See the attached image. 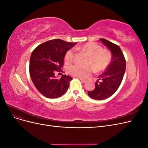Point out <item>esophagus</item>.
<instances>
[{"mask_svg":"<svg viewBox=\"0 0 148 148\" xmlns=\"http://www.w3.org/2000/svg\"><path fill=\"white\" fill-rule=\"evenodd\" d=\"M80 80H81V82H83V83H86V80H85V79H82V78H79Z\"/></svg>","mask_w":148,"mask_h":148,"instance_id":"1","label":"esophagus"}]
</instances>
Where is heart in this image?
Here are the masks:
<instances>
[{"label": "heart", "mask_w": 148, "mask_h": 148, "mask_svg": "<svg viewBox=\"0 0 148 148\" xmlns=\"http://www.w3.org/2000/svg\"><path fill=\"white\" fill-rule=\"evenodd\" d=\"M78 49L85 52L89 56L88 65H90L96 71H102L106 70L111 61L112 56L110 52L108 51H104L100 45L95 42H87ZM74 57L75 52L73 50L69 49L65 54V62L66 64L71 63L73 60ZM68 71L74 77L86 78L91 74L92 69L90 66L73 65L69 67Z\"/></svg>", "instance_id": "heart-1"}]
</instances>
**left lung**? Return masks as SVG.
Here are the masks:
<instances>
[{
  "mask_svg": "<svg viewBox=\"0 0 148 148\" xmlns=\"http://www.w3.org/2000/svg\"><path fill=\"white\" fill-rule=\"evenodd\" d=\"M99 40L111 52L112 59L105 72L97 77L95 88L88 91V95L93 99L104 100L112 96L120 86L126 70V61L119 46L105 39Z\"/></svg>",
  "mask_w": 148,
  "mask_h": 148,
  "instance_id": "left-lung-1",
  "label": "left lung"
}]
</instances>
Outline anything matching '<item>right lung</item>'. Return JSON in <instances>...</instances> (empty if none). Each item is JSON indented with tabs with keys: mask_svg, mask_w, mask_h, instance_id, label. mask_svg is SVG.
<instances>
[{
	"mask_svg": "<svg viewBox=\"0 0 148 148\" xmlns=\"http://www.w3.org/2000/svg\"><path fill=\"white\" fill-rule=\"evenodd\" d=\"M76 44L56 39L40 44L33 51L29 61L30 77L43 96L53 99L67 91L72 78L64 75L58 79L55 73L62 70L66 52Z\"/></svg>",
	"mask_w": 148,
	"mask_h": 148,
	"instance_id": "1",
	"label": "right lung"
}]
</instances>
